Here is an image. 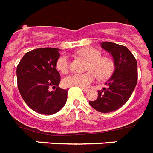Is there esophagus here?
<instances>
[{
    "label": "esophagus",
    "mask_w": 153,
    "mask_h": 153,
    "mask_svg": "<svg viewBox=\"0 0 153 153\" xmlns=\"http://www.w3.org/2000/svg\"><path fill=\"white\" fill-rule=\"evenodd\" d=\"M82 90H83V91H84V92H85V93H86V92H88V89L84 88H82Z\"/></svg>",
    "instance_id": "1"
}]
</instances>
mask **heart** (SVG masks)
I'll return each instance as SVG.
<instances>
[{
	"instance_id": "b5f03b06",
	"label": "heart",
	"mask_w": 153,
	"mask_h": 153,
	"mask_svg": "<svg viewBox=\"0 0 153 153\" xmlns=\"http://www.w3.org/2000/svg\"><path fill=\"white\" fill-rule=\"evenodd\" d=\"M77 54L88 61L87 69L84 73H73L63 79V84L66 87L87 88L97 79L101 80L110 77L114 69L113 59L107 56H102L99 50L93 47H86L77 51ZM56 68L61 73H66L69 69V58L66 54H62L56 62Z\"/></svg>"
}]
</instances>
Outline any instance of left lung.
I'll return each instance as SVG.
<instances>
[{"mask_svg": "<svg viewBox=\"0 0 153 153\" xmlns=\"http://www.w3.org/2000/svg\"><path fill=\"white\" fill-rule=\"evenodd\" d=\"M114 58V71L106 84L98 91V98L89 104L101 113H109L122 107L128 101L137 82V60L126 46L111 42L101 43Z\"/></svg>", "mask_w": 153, "mask_h": 153, "instance_id": "obj_1", "label": "left lung"}]
</instances>
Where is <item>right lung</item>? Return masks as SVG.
Returning <instances> with one entry per match:
<instances>
[{
  "mask_svg": "<svg viewBox=\"0 0 153 153\" xmlns=\"http://www.w3.org/2000/svg\"><path fill=\"white\" fill-rule=\"evenodd\" d=\"M59 49L45 47L24 54L17 65V85L27 105L35 112L53 114L64 107L68 90L60 88L61 76L56 69ZM52 87L55 90L51 91Z\"/></svg>",
  "mask_w": 153,
  "mask_h": 153,
  "instance_id": "1",
  "label": "right lung"
}]
</instances>
